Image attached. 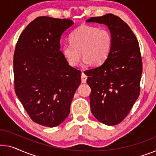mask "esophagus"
Segmentation results:
<instances>
[{
    "label": "esophagus",
    "instance_id": "1",
    "mask_svg": "<svg viewBox=\"0 0 156 156\" xmlns=\"http://www.w3.org/2000/svg\"><path fill=\"white\" fill-rule=\"evenodd\" d=\"M86 80H87V76H86L84 73H81V82L83 83H86Z\"/></svg>",
    "mask_w": 156,
    "mask_h": 156
}]
</instances>
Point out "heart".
Segmentation results:
<instances>
[{
  "label": "heart",
  "mask_w": 156,
  "mask_h": 156,
  "mask_svg": "<svg viewBox=\"0 0 156 156\" xmlns=\"http://www.w3.org/2000/svg\"><path fill=\"white\" fill-rule=\"evenodd\" d=\"M69 38L70 42L65 43L62 47V53L71 66H77L81 54L83 64H102L109 56L113 42L108 30L86 24L75 28Z\"/></svg>",
  "instance_id": "1"
}]
</instances>
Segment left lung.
Listing matches in <instances>:
<instances>
[{"mask_svg": "<svg viewBox=\"0 0 156 156\" xmlns=\"http://www.w3.org/2000/svg\"><path fill=\"white\" fill-rule=\"evenodd\" d=\"M86 22L107 25L113 40L106 61L84 73L91 88L92 114L105 125L114 126L128 116L140 95L142 73L140 46L128 25L114 14L90 17Z\"/></svg>", "mask_w": 156, "mask_h": 156, "instance_id": "obj_1", "label": "left lung"}]
</instances>
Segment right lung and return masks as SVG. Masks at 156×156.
<instances>
[{
  "mask_svg": "<svg viewBox=\"0 0 156 156\" xmlns=\"http://www.w3.org/2000/svg\"><path fill=\"white\" fill-rule=\"evenodd\" d=\"M69 19L39 16L21 33L14 54V89L33 121L56 127L64 121L81 83V72L60 51V39L73 24Z\"/></svg>",
  "mask_w": 156,
  "mask_h": 156,
  "instance_id": "right-lung-1",
  "label": "right lung"
}]
</instances>
